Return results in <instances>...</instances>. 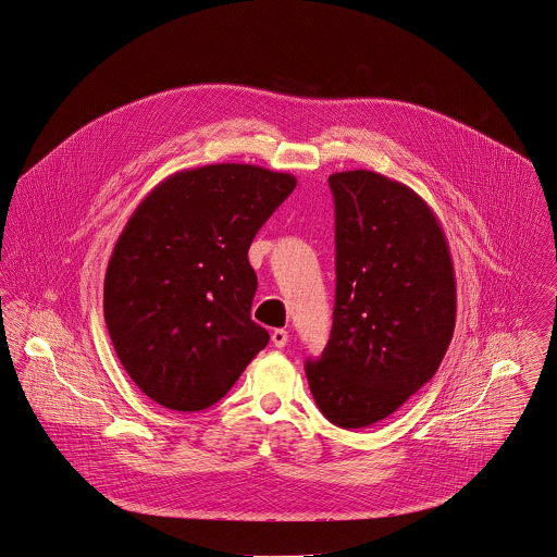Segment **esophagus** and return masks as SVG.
Here are the masks:
<instances>
[{
    "label": "esophagus",
    "mask_w": 557,
    "mask_h": 557,
    "mask_svg": "<svg viewBox=\"0 0 557 557\" xmlns=\"http://www.w3.org/2000/svg\"><path fill=\"white\" fill-rule=\"evenodd\" d=\"M271 342L275 347H284L286 343H288V331H284V329H275L273 333H271Z\"/></svg>",
    "instance_id": "34e87169"
}]
</instances>
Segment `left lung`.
Returning <instances> with one entry per match:
<instances>
[{
	"mask_svg": "<svg viewBox=\"0 0 557 557\" xmlns=\"http://www.w3.org/2000/svg\"><path fill=\"white\" fill-rule=\"evenodd\" d=\"M335 197L337 290L309 389L335 426L394 413L436 373L456 326V275L429 203L382 173L329 177Z\"/></svg>",
	"mask_w": 557,
	"mask_h": 557,
	"instance_id": "obj_1",
	"label": "left lung"
}]
</instances>
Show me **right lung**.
<instances>
[{"label":"right lung","instance_id":"obj_1","mask_svg":"<svg viewBox=\"0 0 557 557\" xmlns=\"http://www.w3.org/2000/svg\"><path fill=\"white\" fill-rule=\"evenodd\" d=\"M295 186V175L258 165H206L163 180L128 218L103 315L128 377L154 403L208 409L269 343L250 318L248 250Z\"/></svg>","mask_w":557,"mask_h":557}]
</instances>
